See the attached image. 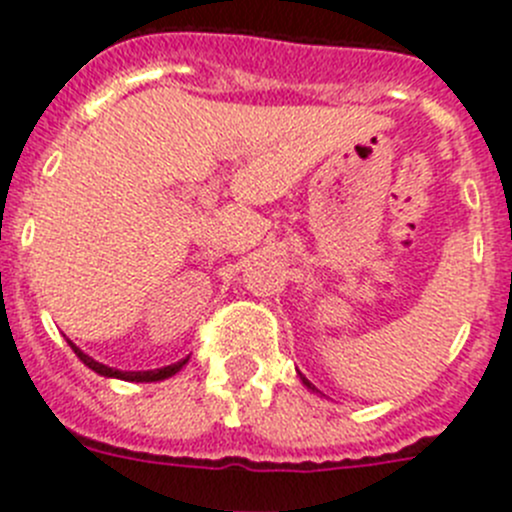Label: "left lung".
<instances>
[{
    "label": "left lung",
    "instance_id": "8db88e82",
    "mask_svg": "<svg viewBox=\"0 0 512 512\" xmlns=\"http://www.w3.org/2000/svg\"><path fill=\"white\" fill-rule=\"evenodd\" d=\"M298 377H301V382H303V385H306V388H308V390H311V393H319V388H316V385H313V382H308V380H306V377H303V375H301V372H298Z\"/></svg>",
    "mask_w": 512,
    "mask_h": 512
}]
</instances>
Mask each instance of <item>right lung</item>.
Returning a JSON list of instances; mask_svg holds the SVG:
<instances>
[{
  "mask_svg": "<svg viewBox=\"0 0 512 512\" xmlns=\"http://www.w3.org/2000/svg\"><path fill=\"white\" fill-rule=\"evenodd\" d=\"M68 344H71V349L76 352V357L84 362L89 370H94L96 375L101 377H117V380H127V382H160V380H168V377L176 375L178 370H181L183 365L188 362L186 359H178V362H173V365L168 367H158V370H137V372H130V370H117V367H109V365H101V362H96L94 357H89V354L84 352V349H78L76 344L68 339Z\"/></svg>",
  "mask_w": 512,
  "mask_h": 512,
  "instance_id": "1",
  "label": "right lung"
}]
</instances>
